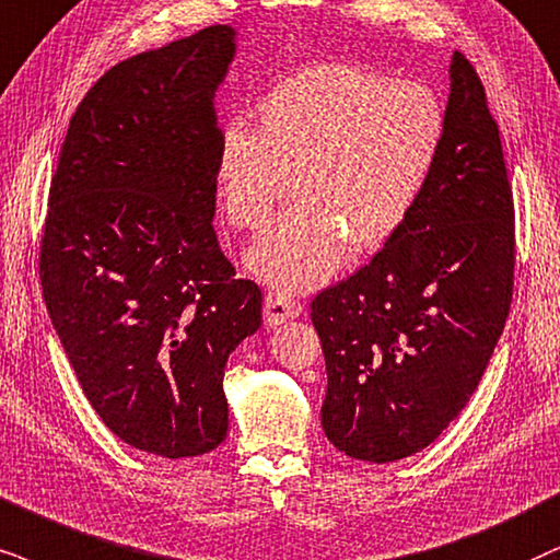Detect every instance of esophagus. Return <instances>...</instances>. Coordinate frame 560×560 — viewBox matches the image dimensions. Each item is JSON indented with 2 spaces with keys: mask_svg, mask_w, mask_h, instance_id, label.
Wrapping results in <instances>:
<instances>
[{
  "mask_svg": "<svg viewBox=\"0 0 560 560\" xmlns=\"http://www.w3.org/2000/svg\"><path fill=\"white\" fill-rule=\"evenodd\" d=\"M302 310L304 307L300 300H294V296L281 294V292H268L264 300V317H266V325H271V328L300 317Z\"/></svg>",
  "mask_w": 560,
  "mask_h": 560,
  "instance_id": "1",
  "label": "esophagus"
}]
</instances>
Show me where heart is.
<instances>
[{"mask_svg": "<svg viewBox=\"0 0 560 560\" xmlns=\"http://www.w3.org/2000/svg\"><path fill=\"white\" fill-rule=\"evenodd\" d=\"M256 118V133L222 131L214 186L232 228L260 232L294 183V207L247 253V268L287 292L320 287L346 245H385L413 214L444 141V108L427 84L353 63L292 74Z\"/></svg>", "mask_w": 560, "mask_h": 560, "instance_id": "obj_1", "label": "heart"}]
</instances>
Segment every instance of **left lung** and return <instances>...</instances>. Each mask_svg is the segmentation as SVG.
<instances>
[{
  "mask_svg": "<svg viewBox=\"0 0 560 560\" xmlns=\"http://www.w3.org/2000/svg\"><path fill=\"white\" fill-rule=\"evenodd\" d=\"M444 141L408 222L364 268L313 300L332 447L410 457L457 419L504 330L514 203L499 126L463 54L450 59Z\"/></svg>",
  "mask_w": 560,
  "mask_h": 560,
  "instance_id": "left-lung-1",
  "label": "left lung"
}]
</instances>
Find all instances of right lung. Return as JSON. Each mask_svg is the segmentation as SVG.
I'll use <instances>...</instances> for the list:
<instances>
[{
	"mask_svg": "<svg viewBox=\"0 0 560 560\" xmlns=\"http://www.w3.org/2000/svg\"><path fill=\"white\" fill-rule=\"evenodd\" d=\"M232 25L131 56L92 84L56 165L40 284L90 406L167 459L228 436L224 366L260 328V289L217 243L214 97Z\"/></svg>",
	"mask_w": 560,
	"mask_h": 560,
	"instance_id": "right-lung-1",
	"label": "right lung"
}]
</instances>
